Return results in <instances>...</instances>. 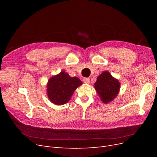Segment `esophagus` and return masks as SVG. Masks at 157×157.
<instances>
[{"mask_svg":"<svg viewBox=\"0 0 157 157\" xmlns=\"http://www.w3.org/2000/svg\"><path fill=\"white\" fill-rule=\"evenodd\" d=\"M83 82L84 83H86L88 84L90 82V78H83Z\"/></svg>","mask_w":157,"mask_h":157,"instance_id":"obj_1","label":"esophagus"}]
</instances>
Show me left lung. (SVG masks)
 Here are the masks:
<instances>
[{
    "label": "left lung",
    "instance_id": "8db88e82",
    "mask_svg": "<svg viewBox=\"0 0 157 157\" xmlns=\"http://www.w3.org/2000/svg\"><path fill=\"white\" fill-rule=\"evenodd\" d=\"M94 88L104 103L111 101L118 94L120 83L107 71H104L98 77Z\"/></svg>",
    "mask_w": 157,
    "mask_h": 157
}]
</instances>
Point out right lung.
<instances>
[{"label": "right lung", "mask_w": 157, "mask_h": 157, "mask_svg": "<svg viewBox=\"0 0 157 157\" xmlns=\"http://www.w3.org/2000/svg\"><path fill=\"white\" fill-rule=\"evenodd\" d=\"M82 84L78 78L71 77L65 71L49 79L47 84L48 97L57 105L67 103L75 90Z\"/></svg>", "instance_id": "obj_1"}]
</instances>
